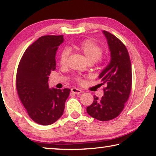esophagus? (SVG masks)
Wrapping results in <instances>:
<instances>
[{
    "label": "esophagus",
    "mask_w": 156,
    "mask_h": 156,
    "mask_svg": "<svg viewBox=\"0 0 156 156\" xmlns=\"http://www.w3.org/2000/svg\"><path fill=\"white\" fill-rule=\"evenodd\" d=\"M71 91H72V93L75 94H80L82 93V92H83L81 90H80V89H78L77 88H72V89H71Z\"/></svg>",
    "instance_id": "1"
}]
</instances>
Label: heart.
Returning <instances> with one entry per match:
<instances>
[{
	"label": "heart",
	"instance_id": "heart-1",
	"mask_svg": "<svg viewBox=\"0 0 156 156\" xmlns=\"http://www.w3.org/2000/svg\"><path fill=\"white\" fill-rule=\"evenodd\" d=\"M74 49L83 55L87 62H96L101 57L102 54L101 47L91 40L84 41L78 45L74 46ZM68 56V50L65 49L60 56L59 62L60 65L64 66L66 65Z\"/></svg>",
	"mask_w": 156,
	"mask_h": 156
}]
</instances>
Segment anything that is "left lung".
I'll use <instances>...</instances> for the list:
<instances>
[{
	"label": "left lung",
	"mask_w": 156,
	"mask_h": 156,
	"mask_svg": "<svg viewBox=\"0 0 156 156\" xmlns=\"http://www.w3.org/2000/svg\"><path fill=\"white\" fill-rule=\"evenodd\" d=\"M102 33L107 41L111 58L98 78L107 87L102 98L94 96L93 103L87 107V112L97 120L107 121L117 117L123 110L131 92L132 74L130 58L125 44L108 31Z\"/></svg>",
	"instance_id": "obj_1"
}]
</instances>
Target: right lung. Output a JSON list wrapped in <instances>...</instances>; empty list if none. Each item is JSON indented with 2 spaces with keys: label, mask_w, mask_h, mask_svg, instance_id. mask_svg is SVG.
<instances>
[{
  "label": "right lung",
  "mask_w": 156,
  "mask_h": 156,
  "mask_svg": "<svg viewBox=\"0 0 156 156\" xmlns=\"http://www.w3.org/2000/svg\"><path fill=\"white\" fill-rule=\"evenodd\" d=\"M63 36H41L23 55L16 74L18 96L30 117L41 125H49L63 114L70 89L49 88L48 80L56 69V55Z\"/></svg>",
  "instance_id": "right-lung-1"
}]
</instances>
